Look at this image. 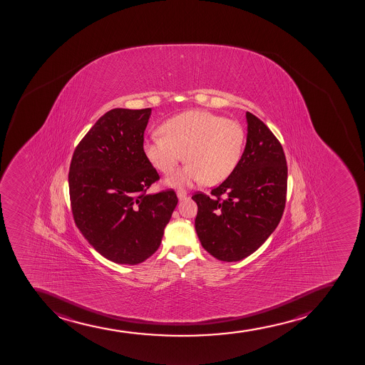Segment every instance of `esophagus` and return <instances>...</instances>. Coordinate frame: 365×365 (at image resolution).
<instances>
[{"label": "esophagus", "instance_id": "obj_1", "mask_svg": "<svg viewBox=\"0 0 365 365\" xmlns=\"http://www.w3.org/2000/svg\"><path fill=\"white\" fill-rule=\"evenodd\" d=\"M177 196H178V200H186V198H187V195H186V193H185V192H178Z\"/></svg>", "mask_w": 365, "mask_h": 365}]
</instances>
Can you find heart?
<instances>
[{
	"label": "heart",
	"mask_w": 365,
	"mask_h": 365,
	"mask_svg": "<svg viewBox=\"0 0 365 365\" xmlns=\"http://www.w3.org/2000/svg\"><path fill=\"white\" fill-rule=\"evenodd\" d=\"M162 135L143 140V154L158 172L168 175L179 162L187 163L165 180V185L186 190L204 180L216 185L237 168L245 145L242 123L207 111H186L162 123Z\"/></svg>",
	"instance_id": "obj_1"
}]
</instances>
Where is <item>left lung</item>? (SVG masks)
Returning a JSON list of instances; mask_svg holds the SVG:
<instances>
[{
	"label": "left lung",
	"mask_w": 365,
	"mask_h": 365,
	"mask_svg": "<svg viewBox=\"0 0 365 365\" xmlns=\"http://www.w3.org/2000/svg\"><path fill=\"white\" fill-rule=\"evenodd\" d=\"M246 145L233 173L211 191L196 193L200 244L219 261L238 262L264 244L282 217L287 191L284 150L272 130L246 113Z\"/></svg>",
	"instance_id": "1"
}]
</instances>
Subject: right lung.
I'll list each match as a JSON object with an SVG mask.
<instances>
[{
    "instance_id": "1",
    "label": "right lung",
    "mask_w": 365,
    "mask_h": 365,
    "mask_svg": "<svg viewBox=\"0 0 365 365\" xmlns=\"http://www.w3.org/2000/svg\"><path fill=\"white\" fill-rule=\"evenodd\" d=\"M151 110L107 111L81 139L69 167L76 225L98 254L118 264H138L156 252L178 204L172 190L145 193L160 179L143 154Z\"/></svg>"
}]
</instances>
